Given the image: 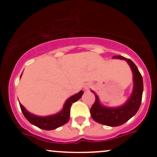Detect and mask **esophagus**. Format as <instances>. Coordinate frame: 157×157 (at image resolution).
Masks as SVG:
<instances>
[{
	"mask_svg": "<svg viewBox=\"0 0 157 157\" xmlns=\"http://www.w3.org/2000/svg\"><path fill=\"white\" fill-rule=\"evenodd\" d=\"M92 87V83H86L83 85V90H88L89 89Z\"/></svg>",
	"mask_w": 157,
	"mask_h": 157,
	"instance_id": "34e87169",
	"label": "esophagus"
}]
</instances>
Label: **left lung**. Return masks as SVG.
Listing matches in <instances>:
<instances>
[{
    "mask_svg": "<svg viewBox=\"0 0 157 157\" xmlns=\"http://www.w3.org/2000/svg\"><path fill=\"white\" fill-rule=\"evenodd\" d=\"M113 58L124 60L129 64L133 74L134 86L132 93L125 103L123 105L118 107H107L101 104L98 95L91 90L94 93L96 101L90 109V114L93 119L99 124L111 127H117L124 124L138 111L141 103L144 83L141 74L132 61L120 55L114 56Z\"/></svg>",
    "mask_w": 157,
    "mask_h": 157,
    "instance_id": "8db88e82",
    "label": "left lung"
}]
</instances>
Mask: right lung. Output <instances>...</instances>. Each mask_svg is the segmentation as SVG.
<instances>
[{
	"label": "right lung",
	"mask_w": 157,
	"mask_h": 157,
	"mask_svg": "<svg viewBox=\"0 0 157 157\" xmlns=\"http://www.w3.org/2000/svg\"><path fill=\"white\" fill-rule=\"evenodd\" d=\"M22 76V74H21ZM20 76V77H21ZM83 94V91L80 90L79 93H76L74 96H71L64 102L63 109L58 113L55 115H47V116H39L33 113H30L26 110L23 105L20 103V109L25 118L33 125L41 128V129L51 131V130L56 129V128L64 125V124L69 121L70 118V109L73 102H77L81 98Z\"/></svg>",
	"instance_id": "add662e5"
}]
</instances>
